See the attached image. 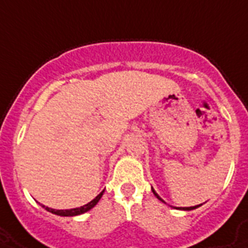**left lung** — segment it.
Here are the masks:
<instances>
[{
	"label": "left lung",
	"instance_id": "1",
	"mask_svg": "<svg viewBox=\"0 0 248 248\" xmlns=\"http://www.w3.org/2000/svg\"><path fill=\"white\" fill-rule=\"evenodd\" d=\"M153 193H155V196L157 197V198H158L159 201H162V202H163V200H162V198H161V197H159L158 194H157V193L155 192V190H153ZM197 207H198V206H193V207H183V208L180 207V210H188V211H189V210H193V208H197Z\"/></svg>",
	"mask_w": 248,
	"mask_h": 248
}]
</instances>
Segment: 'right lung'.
<instances>
[{"mask_svg": "<svg viewBox=\"0 0 248 248\" xmlns=\"http://www.w3.org/2000/svg\"><path fill=\"white\" fill-rule=\"evenodd\" d=\"M103 193H104V190L100 193V194H97L95 198H93L91 202H89L87 204H85V206H81V207L78 208H71V210H54V208H48L46 207V210L50 212H52V214H55V215H59V216H76V215H81V214H85V212H87L89 210H91V208L95 206V204L99 202V200L101 198V196H103ZM45 207V206H44Z\"/></svg>", "mask_w": 248, "mask_h": 248, "instance_id": "obj_1", "label": "right lung"}]
</instances>
